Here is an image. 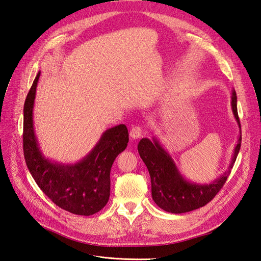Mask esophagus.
<instances>
[{
  "label": "esophagus",
  "mask_w": 261,
  "mask_h": 261,
  "mask_svg": "<svg viewBox=\"0 0 261 261\" xmlns=\"http://www.w3.org/2000/svg\"><path fill=\"white\" fill-rule=\"evenodd\" d=\"M142 136V128L141 127H132L131 130H130V137L131 139L136 140V139H139L140 137Z\"/></svg>",
  "instance_id": "1"
}]
</instances>
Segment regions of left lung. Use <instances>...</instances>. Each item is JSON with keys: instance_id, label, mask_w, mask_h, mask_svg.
<instances>
[{"instance_id": "obj_1", "label": "left lung", "mask_w": 261, "mask_h": 261, "mask_svg": "<svg viewBox=\"0 0 261 261\" xmlns=\"http://www.w3.org/2000/svg\"><path fill=\"white\" fill-rule=\"evenodd\" d=\"M231 109L240 128V136L228 169L208 184L190 181L182 176L175 161L156 137H153L151 141L143 138L139 142V153L150 175L151 197L160 208L173 214H181L197 210L208 203L224 186L234 165L242 141L234 89L231 93Z\"/></svg>"}]
</instances>
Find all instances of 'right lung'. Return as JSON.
I'll use <instances>...</instances> for the list:
<instances>
[{
  "label": "right lung",
  "instance_id": "1",
  "mask_svg": "<svg viewBox=\"0 0 261 261\" xmlns=\"http://www.w3.org/2000/svg\"><path fill=\"white\" fill-rule=\"evenodd\" d=\"M40 75L38 72L23 108V152L28 169L38 187L56 205L76 215H93L110 199L111 169L116 157L128 145V129L124 124H118L104 131L93 148L75 163L46 158L33 122Z\"/></svg>",
  "mask_w": 261,
  "mask_h": 261
}]
</instances>
